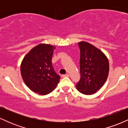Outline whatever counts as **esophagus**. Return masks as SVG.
<instances>
[{"label":"esophagus","instance_id":"1","mask_svg":"<svg viewBox=\"0 0 128 128\" xmlns=\"http://www.w3.org/2000/svg\"><path fill=\"white\" fill-rule=\"evenodd\" d=\"M69 75L68 74H62L61 77L62 78H66V77H68Z\"/></svg>","mask_w":128,"mask_h":128}]
</instances>
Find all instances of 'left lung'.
<instances>
[{"label": "left lung", "mask_w": 128, "mask_h": 128, "mask_svg": "<svg viewBox=\"0 0 128 128\" xmlns=\"http://www.w3.org/2000/svg\"><path fill=\"white\" fill-rule=\"evenodd\" d=\"M80 50V80L76 88L86 95L95 93L104 86L108 78L109 62L102 51L88 42L78 43Z\"/></svg>", "instance_id": "1"}]
</instances>
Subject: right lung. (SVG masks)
I'll use <instances>...</instances> for the list:
<instances>
[{
  "instance_id": "add662e5",
  "label": "right lung",
  "mask_w": 128,
  "mask_h": 128,
  "mask_svg": "<svg viewBox=\"0 0 128 128\" xmlns=\"http://www.w3.org/2000/svg\"><path fill=\"white\" fill-rule=\"evenodd\" d=\"M55 47L40 44L23 58L21 74L25 84L36 93L46 95L54 90L60 76L54 70L52 58Z\"/></svg>"
}]
</instances>
